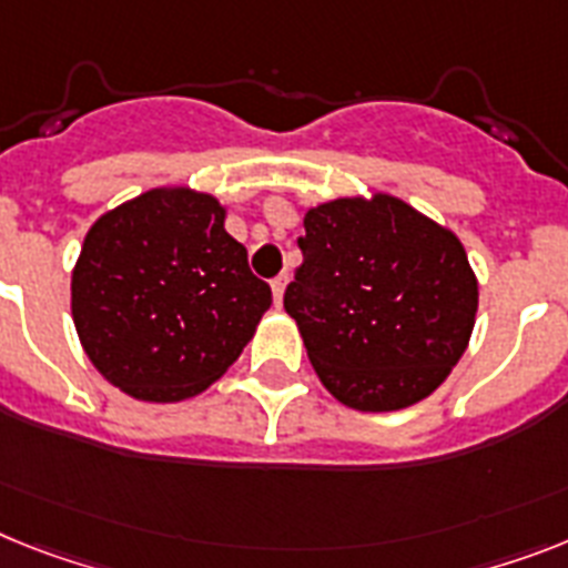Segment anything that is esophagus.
I'll return each mask as SVG.
<instances>
[{
	"mask_svg": "<svg viewBox=\"0 0 568 568\" xmlns=\"http://www.w3.org/2000/svg\"><path fill=\"white\" fill-rule=\"evenodd\" d=\"M285 285H288V274H280L274 280V283H271V292H274V303H276V306H283Z\"/></svg>",
	"mask_w": 568,
	"mask_h": 568,
	"instance_id": "esophagus-1",
	"label": "esophagus"
}]
</instances>
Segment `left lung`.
<instances>
[{"label": "left lung", "mask_w": 568, "mask_h": 568, "mask_svg": "<svg viewBox=\"0 0 568 568\" xmlns=\"http://www.w3.org/2000/svg\"><path fill=\"white\" fill-rule=\"evenodd\" d=\"M303 227L283 306L323 387L361 413L427 398L468 349L479 306L459 236L389 193L308 207Z\"/></svg>", "instance_id": "left-lung-1"}]
</instances>
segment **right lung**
I'll return each mask as SVG.
<instances>
[{
  "instance_id": "1",
  "label": "right lung",
  "mask_w": 568,
  "mask_h": 568,
  "mask_svg": "<svg viewBox=\"0 0 568 568\" xmlns=\"http://www.w3.org/2000/svg\"><path fill=\"white\" fill-rule=\"evenodd\" d=\"M211 193L155 187L89 227L71 271L83 352L138 402L193 398L227 373L271 306Z\"/></svg>"
}]
</instances>
